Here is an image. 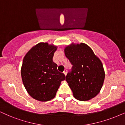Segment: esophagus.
Listing matches in <instances>:
<instances>
[{"instance_id":"obj_1","label":"esophagus","mask_w":125,"mask_h":125,"mask_svg":"<svg viewBox=\"0 0 125 125\" xmlns=\"http://www.w3.org/2000/svg\"><path fill=\"white\" fill-rule=\"evenodd\" d=\"M67 70H64V71L63 72V74H64V75H65V76L66 75V74H67Z\"/></svg>"}]
</instances>
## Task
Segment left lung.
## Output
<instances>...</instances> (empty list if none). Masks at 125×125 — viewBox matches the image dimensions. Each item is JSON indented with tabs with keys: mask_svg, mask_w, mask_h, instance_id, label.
Masks as SVG:
<instances>
[{
	"mask_svg": "<svg viewBox=\"0 0 125 125\" xmlns=\"http://www.w3.org/2000/svg\"><path fill=\"white\" fill-rule=\"evenodd\" d=\"M66 58L72 64V71L66 80L73 96L80 101L96 97L102 89L105 72L101 60L87 44L72 42L64 49Z\"/></svg>",
	"mask_w": 125,
	"mask_h": 125,
	"instance_id": "1",
	"label": "left lung"
}]
</instances>
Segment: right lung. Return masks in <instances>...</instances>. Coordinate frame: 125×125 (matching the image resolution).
<instances>
[{"label": "right lung", "instance_id": "right-lung-1", "mask_svg": "<svg viewBox=\"0 0 125 125\" xmlns=\"http://www.w3.org/2000/svg\"><path fill=\"white\" fill-rule=\"evenodd\" d=\"M57 45L41 42L31 48L23 58L21 73L22 83L31 97L40 102L53 99L65 75L57 70L52 61Z\"/></svg>", "mask_w": 125, "mask_h": 125}]
</instances>
